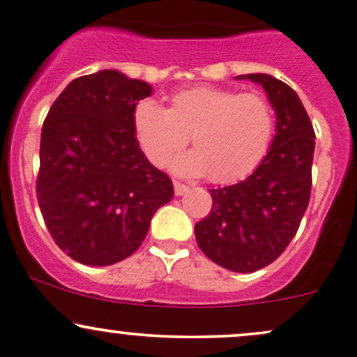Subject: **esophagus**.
Instances as JSON below:
<instances>
[{
	"label": "esophagus",
	"mask_w": 357,
	"mask_h": 357,
	"mask_svg": "<svg viewBox=\"0 0 357 357\" xmlns=\"http://www.w3.org/2000/svg\"><path fill=\"white\" fill-rule=\"evenodd\" d=\"M188 190H190V186L183 185V183H179V181H174V193H176V197H181V195H185Z\"/></svg>",
	"instance_id": "obj_1"
}]
</instances>
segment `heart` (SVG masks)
Here are the masks:
<instances>
[{"mask_svg":"<svg viewBox=\"0 0 357 357\" xmlns=\"http://www.w3.org/2000/svg\"><path fill=\"white\" fill-rule=\"evenodd\" d=\"M133 130L153 166H164L191 135L195 149L172 160V171L204 176L220 185L250 176L267 155L273 111L258 93L202 85L181 90L171 109L153 99L135 106Z\"/></svg>","mask_w":357,"mask_h":357,"instance_id":"b5f03b06","label":"heart"}]
</instances>
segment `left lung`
<instances>
[{"label": "left lung", "instance_id": "8db88e82", "mask_svg": "<svg viewBox=\"0 0 357 357\" xmlns=\"http://www.w3.org/2000/svg\"><path fill=\"white\" fill-rule=\"evenodd\" d=\"M236 80L261 85L275 112V135L245 181L210 190L212 210L195 226L200 250L220 267L250 273L282 255L298 231L311 193L314 131L301 99L267 73Z\"/></svg>", "mask_w": 357, "mask_h": 357}]
</instances>
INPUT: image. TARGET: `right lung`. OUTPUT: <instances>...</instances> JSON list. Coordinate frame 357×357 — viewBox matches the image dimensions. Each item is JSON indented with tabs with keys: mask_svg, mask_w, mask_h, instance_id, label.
Segmentation results:
<instances>
[{
	"mask_svg": "<svg viewBox=\"0 0 357 357\" xmlns=\"http://www.w3.org/2000/svg\"><path fill=\"white\" fill-rule=\"evenodd\" d=\"M152 92L147 82L100 70L70 82L47 112L37 200L56 245L78 264L128 258L174 197L135 137V106Z\"/></svg>",
	"mask_w": 357,
	"mask_h": 357,
	"instance_id": "add662e5",
	"label": "right lung"
}]
</instances>
